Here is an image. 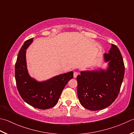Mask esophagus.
I'll return each instance as SVG.
<instances>
[{"mask_svg":"<svg viewBox=\"0 0 134 134\" xmlns=\"http://www.w3.org/2000/svg\"><path fill=\"white\" fill-rule=\"evenodd\" d=\"M79 74V72H78V71H75L74 72V78H76L78 76V75Z\"/></svg>","mask_w":134,"mask_h":134,"instance_id":"34e87169","label":"esophagus"}]
</instances>
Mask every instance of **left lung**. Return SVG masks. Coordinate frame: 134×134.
Wrapping results in <instances>:
<instances>
[{
    "label": "left lung",
    "instance_id": "1",
    "mask_svg": "<svg viewBox=\"0 0 134 134\" xmlns=\"http://www.w3.org/2000/svg\"><path fill=\"white\" fill-rule=\"evenodd\" d=\"M104 59L109 62L106 71H81L77 78L78 99L82 106L90 110H99L111 105L119 95L124 78V62L116 45L111 44Z\"/></svg>",
    "mask_w": 134,
    "mask_h": 134
}]
</instances>
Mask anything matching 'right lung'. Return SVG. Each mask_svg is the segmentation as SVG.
Segmentation results:
<instances>
[{"label":"right lung","mask_w":134,"mask_h":134,"mask_svg":"<svg viewBox=\"0 0 134 134\" xmlns=\"http://www.w3.org/2000/svg\"><path fill=\"white\" fill-rule=\"evenodd\" d=\"M32 41L33 38L26 41L18 52L15 64L17 88L26 103L39 109H48L58 102L65 86L73 78V72L57 75L42 82L31 78L27 69L25 53L26 49Z\"/></svg>","instance_id":"add662e5"}]
</instances>
